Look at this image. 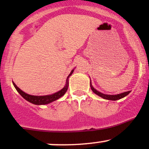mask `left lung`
<instances>
[{
	"label": "left lung",
	"mask_w": 149,
	"mask_h": 149,
	"mask_svg": "<svg viewBox=\"0 0 149 149\" xmlns=\"http://www.w3.org/2000/svg\"><path fill=\"white\" fill-rule=\"evenodd\" d=\"M90 86H91V89L93 91L94 93H95L96 95H98L101 97H102L103 99H105V100H113V101H116L118 100H120V99H122L125 97V96H127L129 93H130L131 91H127V92H123L121 94H118V95H104L103 93H101L99 91L95 90L93 87L92 86V84H90Z\"/></svg>",
	"instance_id": "left-lung-1"
}]
</instances>
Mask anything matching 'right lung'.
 <instances>
[{"mask_svg":"<svg viewBox=\"0 0 149 149\" xmlns=\"http://www.w3.org/2000/svg\"><path fill=\"white\" fill-rule=\"evenodd\" d=\"M73 71H74V69H73L72 71H71V73H70L69 76H68L67 79H66V84L64 86V88L61 89L60 91L56 92V93L52 94V95H45V96H33V95H28V94L25 93V92H24L22 90H20V89L15 85L14 82H13V83L15 88H16L17 90V92L21 95V96L23 97L24 99H25L26 100L33 104H36V105H45V104H49L51 103V102H54V101L58 100V99L60 98L61 97H62L63 95L66 93L68 90V86H69V80H68V78H69V77L72 74Z\"/></svg>","mask_w":149,"mask_h":149,"instance_id":"obj_1","label":"right lung"}]
</instances>
